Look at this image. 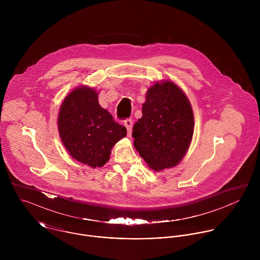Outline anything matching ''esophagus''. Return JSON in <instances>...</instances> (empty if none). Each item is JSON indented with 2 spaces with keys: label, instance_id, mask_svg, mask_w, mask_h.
I'll list each match as a JSON object with an SVG mask.
<instances>
[{
  "label": "esophagus",
  "instance_id": "34e87169",
  "mask_svg": "<svg viewBox=\"0 0 260 260\" xmlns=\"http://www.w3.org/2000/svg\"><path fill=\"white\" fill-rule=\"evenodd\" d=\"M124 125L127 128V132H128V136H131V131H132V126H133V121L132 119H125L124 120Z\"/></svg>",
  "mask_w": 260,
  "mask_h": 260
}]
</instances>
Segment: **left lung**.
Instances as JSON below:
<instances>
[{
    "mask_svg": "<svg viewBox=\"0 0 260 260\" xmlns=\"http://www.w3.org/2000/svg\"><path fill=\"white\" fill-rule=\"evenodd\" d=\"M193 127L184 92L170 81L156 83L149 88L142 117L134 124V147L153 170L174 167L190 145Z\"/></svg>",
    "mask_w": 260,
    "mask_h": 260,
    "instance_id": "obj_1",
    "label": "left lung"
}]
</instances>
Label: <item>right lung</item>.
I'll list each match as a JSON object with an SVG mask.
<instances>
[{"instance_id":"add662e5","label":"right lung","mask_w":260,"mask_h":260,"mask_svg":"<svg viewBox=\"0 0 260 260\" xmlns=\"http://www.w3.org/2000/svg\"><path fill=\"white\" fill-rule=\"evenodd\" d=\"M58 128L70 155L94 168L106 164L112 147L127 134L126 128L99 105L98 93L89 87L77 88L65 98Z\"/></svg>"}]
</instances>
